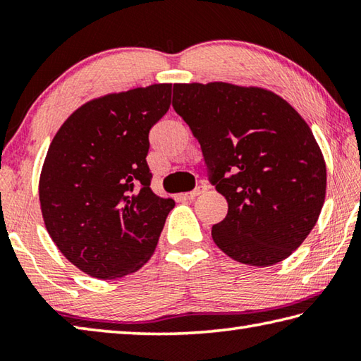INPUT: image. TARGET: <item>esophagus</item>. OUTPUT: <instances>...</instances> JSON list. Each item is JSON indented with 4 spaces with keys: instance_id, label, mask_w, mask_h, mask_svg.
<instances>
[{
    "instance_id": "obj_1",
    "label": "esophagus",
    "mask_w": 361,
    "mask_h": 361,
    "mask_svg": "<svg viewBox=\"0 0 361 361\" xmlns=\"http://www.w3.org/2000/svg\"><path fill=\"white\" fill-rule=\"evenodd\" d=\"M205 191H207L205 186H197V188L194 189V191H189L186 194H183V197L188 199V200H192L195 197H199V195H202Z\"/></svg>"
}]
</instances>
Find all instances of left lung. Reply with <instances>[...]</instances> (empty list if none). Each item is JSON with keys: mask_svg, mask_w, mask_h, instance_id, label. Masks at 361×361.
Wrapping results in <instances>:
<instances>
[{"mask_svg": "<svg viewBox=\"0 0 361 361\" xmlns=\"http://www.w3.org/2000/svg\"><path fill=\"white\" fill-rule=\"evenodd\" d=\"M173 108L228 200V215L212 228L218 248L258 267L288 258L326 194L325 159L307 122L271 90L229 82L173 84Z\"/></svg>", "mask_w": 361, "mask_h": 361, "instance_id": "obj_1", "label": "left lung"}]
</instances>
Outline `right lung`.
Masks as SVG:
<instances>
[{
  "label": "right lung",
  "instance_id": "obj_1",
  "mask_svg": "<svg viewBox=\"0 0 361 361\" xmlns=\"http://www.w3.org/2000/svg\"><path fill=\"white\" fill-rule=\"evenodd\" d=\"M172 84L94 99L57 130L41 169L46 229L90 277L121 279L154 253L172 199L149 188V130L169 111Z\"/></svg>",
  "mask_w": 361,
  "mask_h": 361
}]
</instances>
